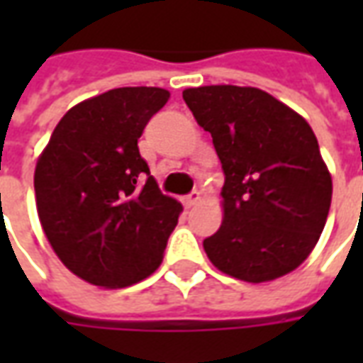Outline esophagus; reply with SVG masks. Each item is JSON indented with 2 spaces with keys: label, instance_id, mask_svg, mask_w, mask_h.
Returning <instances> with one entry per match:
<instances>
[{
  "label": "esophagus",
  "instance_id": "obj_1",
  "mask_svg": "<svg viewBox=\"0 0 363 363\" xmlns=\"http://www.w3.org/2000/svg\"><path fill=\"white\" fill-rule=\"evenodd\" d=\"M200 202V190H194V192H190L189 196L184 198V206L186 208H192V206H196Z\"/></svg>",
  "mask_w": 363,
  "mask_h": 363
}]
</instances>
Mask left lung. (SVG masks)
Returning <instances> with one entry per match:
<instances>
[{"instance_id": "obj_1", "label": "left lung", "mask_w": 363, "mask_h": 363, "mask_svg": "<svg viewBox=\"0 0 363 363\" xmlns=\"http://www.w3.org/2000/svg\"><path fill=\"white\" fill-rule=\"evenodd\" d=\"M212 134L225 182L223 221L204 251L239 280H276L296 270L319 241L333 181L311 126L267 91L206 85L182 91Z\"/></svg>"}]
</instances>
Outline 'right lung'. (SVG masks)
Masks as SVG:
<instances>
[{
  "instance_id": "right-lung-1",
  "label": "right lung",
  "mask_w": 363,
  "mask_h": 363,
  "mask_svg": "<svg viewBox=\"0 0 363 363\" xmlns=\"http://www.w3.org/2000/svg\"><path fill=\"white\" fill-rule=\"evenodd\" d=\"M167 101L159 87H120L75 104L36 163L44 233L89 284L126 288L163 260L182 206L159 190L138 138Z\"/></svg>"
}]
</instances>
